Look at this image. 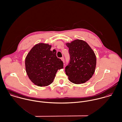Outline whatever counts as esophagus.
Segmentation results:
<instances>
[{"instance_id":"1","label":"esophagus","mask_w":122,"mask_h":122,"mask_svg":"<svg viewBox=\"0 0 122 122\" xmlns=\"http://www.w3.org/2000/svg\"><path fill=\"white\" fill-rule=\"evenodd\" d=\"M61 61L64 62V58L63 57H62V58H61Z\"/></svg>"}]
</instances>
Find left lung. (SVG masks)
<instances>
[{
	"label": "left lung",
	"mask_w": 122,
	"mask_h": 122,
	"mask_svg": "<svg viewBox=\"0 0 122 122\" xmlns=\"http://www.w3.org/2000/svg\"><path fill=\"white\" fill-rule=\"evenodd\" d=\"M69 49L70 62L65 68L69 81L76 84L88 81L93 75L96 67L97 58L94 51L88 43L76 39L66 43Z\"/></svg>",
	"instance_id": "1"
}]
</instances>
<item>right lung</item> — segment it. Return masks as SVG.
Masks as SVG:
<instances>
[{"label": "right lung", "mask_w": 122, "mask_h": 122, "mask_svg": "<svg viewBox=\"0 0 122 122\" xmlns=\"http://www.w3.org/2000/svg\"><path fill=\"white\" fill-rule=\"evenodd\" d=\"M51 45L45 43L36 44L25 59L27 75L34 84L46 86L51 84L58 70L63 69L62 61L56 56L55 50L51 51Z\"/></svg>", "instance_id": "right-lung-1"}]
</instances>
